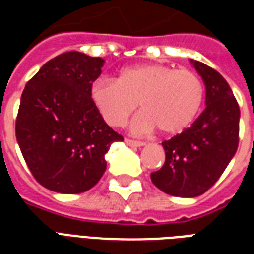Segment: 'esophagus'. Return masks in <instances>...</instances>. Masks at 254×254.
<instances>
[{"label":"esophagus","instance_id":"esophagus-1","mask_svg":"<svg viewBox=\"0 0 254 254\" xmlns=\"http://www.w3.org/2000/svg\"><path fill=\"white\" fill-rule=\"evenodd\" d=\"M125 143L130 147H143L144 141H137V140H132V138H125Z\"/></svg>","mask_w":254,"mask_h":254}]
</instances>
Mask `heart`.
<instances>
[{
  "mask_svg": "<svg viewBox=\"0 0 254 254\" xmlns=\"http://www.w3.org/2000/svg\"><path fill=\"white\" fill-rule=\"evenodd\" d=\"M204 83L197 73L163 64L124 69L116 81L100 80L91 87V99L105 121L122 127L138 106L132 129L147 133L155 127L162 134L185 130L201 110Z\"/></svg>",
  "mask_w": 254,
  "mask_h": 254,
  "instance_id": "1",
  "label": "heart"
}]
</instances>
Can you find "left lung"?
Here are the masks:
<instances>
[{"instance_id": "obj_1", "label": "left lung", "mask_w": 254, "mask_h": 254, "mask_svg": "<svg viewBox=\"0 0 254 254\" xmlns=\"http://www.w3.org/2000/svg\"><path fill=\"white\" fill-rule=\"evenodd\" d=\"M205 84V110L190 127L162 143L165 165L151 181L167 194L197 197L205 193L233 159L240 141V106L223 76L190 60Z\"/></svg>"}]
</instances>
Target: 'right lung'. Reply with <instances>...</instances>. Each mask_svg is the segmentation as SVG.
<instances>
[{
  "instance_id": "1",
  "label": "right lung",
  "mask_w": 254,
  "mask_h": 254,
  "mask_svg": "<svg viewBox=\"0 0 254 254\" xmlns=\"http://www.w3.org/2000/svg\"><path fill=\"white\" fill-rule=\"evenodd\" d=\"M103 58L67 52L50 60L25 84L16 118V138L42 187L83 193L106 170L105 155L122 141L91 99Z\"/></svg>"
}]
</instances>
